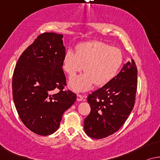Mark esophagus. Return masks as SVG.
<instances>
[{
	"label": "esophagus",
	"mask_w": 160,
	"mask_h": 160,
	"mask_svg": "<svg viewBox=\"0 0 160 160\" xmlns=\"http://www.w3.org/2000/svg\"><path fill=\"white\" fill-rule=\"evenodd\" d=\"M83 98H84V97H83L82 95H80V94H78L77 95V100L78 102H81V101H82Z\"/></svg>",
	"instance_id": "esophagus-1"
}]
</instances>
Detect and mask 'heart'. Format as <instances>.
Listing matches in <instances>:
<instances>
[{
	"label": "heart",
	"instance_id": "obj_1",
	"mask_svg": "<svg viewBox=\"0 0 160 160\" xmlns=\"http://www.w3.org/2000/svg\"><path fill=\"white\" fill-rule=\"evenodd\" d=\"M122 61V53L119 48L101 41H89L78 44L76 52L67 49L63 67L69 76L83 69L85 73L72 77L69 85L74 91L85 92L94 84L102 86L109 82L118 73Z\"/></svg>",
	"mask_w": 160,
	"mask_h": 160
}]
</instances>
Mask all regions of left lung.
I'll return each mask as SVG.
<instances>
[{
  "instance_id": "1",
  "label": "left lung",
  "mask_w": 160,
  "mask_h": 160,
  "mask_svg": "<svg viewBox=\"0 0 160 160\" xmlns=\"http://www.w3.org/2000/svg\"><path fill=\"white\" fill-rule=\"evenodd\" d=\"M137 77L136 63L131 58L109 82L90 94L91 113L84 120L88 136L103 138L122 127L134 107Z\"/></svg>"
}]
</instances>
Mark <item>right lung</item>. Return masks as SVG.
I'll use <instances>...</instances> for the list:
<instances>
[{"label": "right lung", "mask_w": 160, "mask_h": 160, "mask_svg": "<svg viewBox=\"0 0 160 160\" xmlns=\"http://www.w3.org/2000/svg\"><path fill=\"white\" fill-rule=\"evenodd\" d=\"M62 38L55 32L40 35L20 56L13 72L16 109L24 125L40 136L57 131L64 112L77 98L70 91H63L66 78Z\"/></svg>", "instance_id": "add662e5"}]
</instances>
